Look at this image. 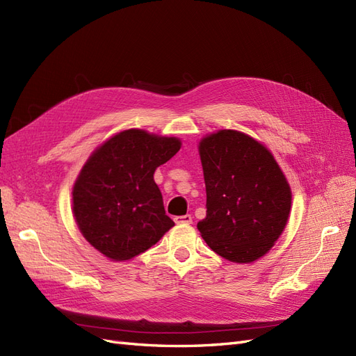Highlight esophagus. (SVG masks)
I'll list each match as a JSON object with an SVG mask.
<instances>
[{"instance_id":"obj_1","label":"esophagus","mask_w":356,"mask_h":356,"mask_svg":"<svg viewBox=\"0 0 356 356\" xmlns=\"http://www.w3.org/2000/svg\"><path fill=\"white\" fill-rule=\"evenodd\" d=\"M174 221L177 222V224H191L193 222V217L191 215H179V217H175L174 218Z\"/></svg>"}]
</instances>
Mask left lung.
I'll use <instances>...</instances> for the list:
<instances>
[{
    "mask_svg": "<svg viewBox=\"0 0 356 356\" xmlns=\"http://www.w3.org/2000/svg\"><path fill=\"white\" fill-rule=\"evenodd\" d=\"M199 154L207 187V218L197 222L202 238L229 261L258 260L289 217L284 172L263 144L230 129L204 136Z\"/></svg>",
    "mask_w": 356,
    "mask_h": 356,
    "instance_id": "1",
    "label": "left lung"
}]
</instances>
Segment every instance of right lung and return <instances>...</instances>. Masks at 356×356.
<instances>
[{"label": "right lung", "mask_w": 356, "mask_h": 356, "mask_svg": "<svg viewBox=\"0 0 356 356\" xmlns=\"http://www.w3.org/2000/svg\"><path fill=\"white\" fill-rule=\"evenodd\" d=\"M179 148L178 138L127 129L95 149L72 188L75 221L95 250L114 261L131 260L174 227L154 170Z\"/></svg>", "instance_id": "right-lung-1"}]
</instances>
